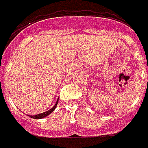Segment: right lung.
Returning a JSON list of instances; mask_svg holds the SVG:
<instances>
[{"mask_svg":"<svg viewBox=\"0 0 148 148\" xmlns=\"http://www.w3.org/2000/svg\"><path fill=\"white\" fill-rule=\"evenodd\" d=\"M58 100L59 99H57V101L56 103V104L54 105L53 108H52L51 109H49V111H47L45 112H43V113H40V114H37V115H34V116H29V117H31L32 119H42V118H45L47 116H49V114H51V113L55 110V108H56V105H57V103H58Z\"/></svg>","mask_w":148,"mask_h":148,"instance_id":"right-lung-1","label":"right lung"}]
</instances>
